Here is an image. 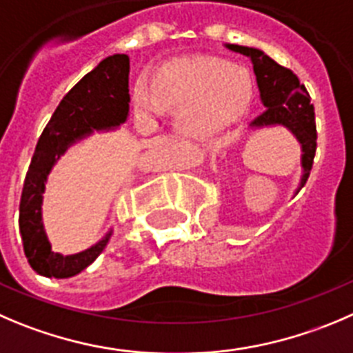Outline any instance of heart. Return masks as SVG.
<instances>
[{
  "label": "heart",
  "mask_w": 353,
  "mask_h": 353,
  "mask_svg": "<svg viewBox=\"0 0 353 353\" xmlns=\"http://www.w3.org/2000/svg\"><path fill=\"white\" fill-rule=\"evenodd\" d=\"M253 97L250 70L213 57L174 60L133 85V110L140 123H152L174 109L173 130L190 142H204L227 130Z\"/></svg>",
  "instance_id": "1"
}]
</instances>
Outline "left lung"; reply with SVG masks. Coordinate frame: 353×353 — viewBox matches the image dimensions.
I'll list each match as a JSON object with an SVG mask.
<instances>
[{"instance_id": "obj_1", "label": "left lung", "mask_w": 353, "mask_h": 353, "mask_svg": "<svg viewBox=\"0 0 353 353\" xmlns=\"http://www.w3.org/2000/svg\"><path fill=\"white\" fill-rule=\"evenodd\" d=\"M223 46L230 52L248 57L253 63L260 102L265 110L250 121L248 130L260 132L263 128H283L290 132V135H293L300 145L301 174L296 187L298 192L310 174L312 161L317 147L315 114L314 105L310 103V95L290 69L272 60L263 50L254 46L229 45V43H225Z\"/></svg>"}]
</instances>
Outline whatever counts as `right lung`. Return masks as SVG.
<instances>
[{"label":"right lung","mask_w":353,"mask_h":353,"mask_svg":"<svg viewBox=\"0 0 353 353\" xmlns=\"http://www.w3.org/2000/svg\"><path fill=\"white\" fill-rule=\"evenodd\" d=\"M130 57L103 59L62 99L41 133L32 156L19 208V230L23 253L36 274L67 279L85 270L109 243L110 232L93 246L74 254L55 253L43 223V194L57 161L72 145L93 133L114 132L130 116Z\"/></svg>","instance_id":"right-lung-1"}]
</instances>
